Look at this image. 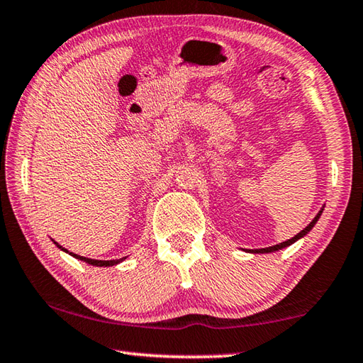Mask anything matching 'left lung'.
<instances>
[{
  "label": "left lung",
  "mask_w": 363,
  "mask_h": 363,
  "mask_svg": "<svg viewBox=\"0 0 363 363\" xmlns=\"http://www.w3.org/2000/svg\"><path fill=\"white\" fill-rule=\"evenodd\" d=\"M320 213H322V212L317 213V215H315V218H314L313 221H311V223H309L306 228H304L303 231L298 233L295 238H291V239H289V240H285V242H282V244H277V245H272V247H266V249H257V250H253V253H269V252H276V250H281V249H284V247H289V245H291L294 242H296L298 239L303 238V236H306V234H308L311 230H313V226L315 225V221L319 220Z\"/></svg>",
  "instance_id": "obj_1"
}]
</instances>
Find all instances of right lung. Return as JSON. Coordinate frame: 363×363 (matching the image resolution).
Listing matches in <instances>:
<instances>
[{
    "label": "right lung",
    "mask_w": 363,
    "mask_h": 363,
    "mask_svg": "<svg viewBox=\"0 0 363 363\" xmlns=\"http://www.w3.org/2000/svg\"><path fill=\"white\" fill-rule=\"evenodd\" d=\"M57 247H59V249H62V250H65L59 244H57ZM65 252H68V250H65ZM69 255L74 257V258H78V259H82V262H86L89 264H92V266H113V264H118L119 262H123V259H124V258H121V259H110V262H104V259H92V258L79 257V255H76V253H69Z\"/></svg>",
    "instance_id": "add662e5"
}]
</instances>
